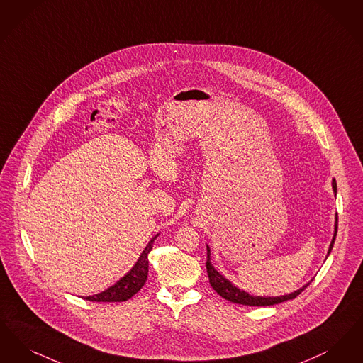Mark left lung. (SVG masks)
<instances>
[{
	"label": "left lung",
	"mask_w": 363,
	"mask_h": 363,
	"mask_svg": "<svg viewBox=\"0 0 363 363\" xmlns=\"http://www.w3.org/2000/svg\"><path fill=\"white\" fill-rule=\"evenodd\" d=\"M332 187L336 194V180L333 179L332 182ZM337 216V214H336ZM336 233H337V217H336V222H335V233H333V238H332L331 245H330V251L328 255L331 253L335 238H336ZM206 268H207V275H208V282L211 284V287L221 296L222 298L235 302V303H240V305H248V306H268V305H275V303H281L284 301L294 300L297 296H300L301 293L309 286V284H305L302 289L287 294V296H281V297H253L250 296L248 293L237 289L236 286L230 284L225 277H222L221 274L213 267L211 262H210V250L207 247V262H206Z\"/></svg>",
	"instance_id": "left-lung-1"
}]
</instances>
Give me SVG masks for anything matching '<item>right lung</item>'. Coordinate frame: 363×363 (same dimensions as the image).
<instances>
[{
  "label": "right lung",
  "mask_w": 363,
  "mask_h": 363,
  "mask_svg": "<svg viewBox=\"0 0 363 363\" xmlns=\"http://www.w3.org/2000/svg\"><path fill=\"white\" fill-rule=\"evenodd\" d=\"M157 236L153 237L149 241V244L143 250L135 266L131 268V271L119 282L111 286L110 289H107L103 293H99L91 297H84V300L92 301V302H123V301L130 300L134 294H137L147 279V271H149L147 255L152 251L153 241L157 238Z\"/></svg>",
  "instance_id": "right-lung-1"
}]
</instances>
